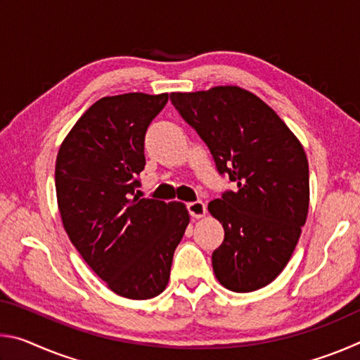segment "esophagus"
Listing matches in <instances>:
<instances>
[{
    "mask_svg": "<svg viewBox=\"0 0 360 360\" xmlns=\"http://www.w3.org/2000/svg\"><path fill=\"white\" fill-rule=\"evenodd\" d=\"M187 210H188V214H191L193 219H200L206 214V205L203 202H191L187 203Z\"/></svg>",
    "mask_w": 360,
    "mask_h": 360,
    "instance_id": "1",
    "label": "esophagus"
}]
</instances>
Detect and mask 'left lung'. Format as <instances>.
Masks as SVG:
<instances>
[{
	"mask_svg": "<svg viewBox=\"0 0 360 360\" xmlns=\"http://www.w3.org/2000/svg\"><path fill=\"white\" fill-rule=\"evenodd\" d=\"M169 98L236 186L208 205L225 233L212 252L217 281L233 292L265 288L288 265L307 222L303 146L266 103L236 85Z\"/></svg>",
	"mask_w": 360,
	"mask_h": 360,
	"instance_id": "8db88e82",
	"label": "left lung"
}]
</instances>
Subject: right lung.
<instances>
[{
    "label": "right lung",
    "mask_w": 360,
    "mask_h": 360,
    "mask_svg": "<svg viewBox=\"0 0 360 360\" xmlns=\"http://www.w3.org/2000/svg\"><path fill=\"white\" fill-rule=\"evenodd\" d=\"M168 94H124L94 103L58 149L57 203L63 227L109 289L131 300L165 290L188 225L184 203L139 198L144 136Z\"/></svg>",
    "instance_id": "1"
}]
</instances>
